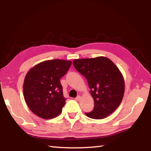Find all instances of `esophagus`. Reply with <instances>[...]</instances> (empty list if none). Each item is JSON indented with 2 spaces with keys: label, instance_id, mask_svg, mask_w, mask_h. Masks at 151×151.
I'll return each mask as SVG.
<instances>
[{
  "label": "esophagus",
  "instance_id": "obj_1",
  "mask_svg": "<svg viewBox=\"0 0 151 151\" xmlns=\"http://www.w3.org/2000/svg\"><path fill=\"white\" fill-rule=\"evenodd\" d=\"M81 97L80 95H78V96H77V97H76V98H75V100L76 101H79L80 100H81Z\"/></svg>",
  "mask_w": 151,
  "mask_h": 151
}]
</instances>
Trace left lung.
I'll return each mask as SVG.
<instances>
[{"mask_svg":"<svg viewBox=\"0 0 151 151\" xmlns=\"http://www.w3.org/2000/svg\"><path fill=\"white\" fill-rule=\"evenodd\" d=\"M73 65L86 78L95 106L85 113L94 119L106 118L121 104L124 92V81L119 69L108 58L73 60Z\"/></svg>","mask_w":151,"mask_h":151,"instance_id":"8db88e82","label":"left lung"}]
</instances>
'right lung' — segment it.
I'll use <instances>...</instances> for the list:
<instances>
[{
  "instance_id": "1",
  "label": "right lung",
  "mask_w": 151,
  "mask_h": 151,
  "mask_svg": "<svg viewBox=\"0 0 151 151\" xmlns=\"http://www.w3.org/2000/svg\"><path fill=\"white\" fill-rule=\"evenodd\" d=\"M63 60H47L30 69L23 84L24 98L34 114L49 119L58 116L65 104L60 78L71 65Z\"/></svg>"
}]
</instances>
